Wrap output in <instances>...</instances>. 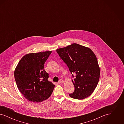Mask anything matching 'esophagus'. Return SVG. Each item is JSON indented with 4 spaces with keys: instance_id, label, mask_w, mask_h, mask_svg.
<instances>
[{
    "instance_id": "1",
    "label": "esophagus",
    "mask_w": 124,
    "mask_h": 124,
    "mask_svg": "<svg viewBox=\"0 0 124 124\" xmlns=\"http://www.w3.org/2000/svg\"><path fill=\"white\" fill-rule=\"evenodd\" d=\"M64 82V80H63V79H60L59 80V83H60V84H62V83H63Z\"/></svg>"
}]
</instances>
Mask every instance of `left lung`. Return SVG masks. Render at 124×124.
Listing matches in <instances>:
<instances>
[{"label": "left lung", "mask_w": 124, "mask_h": 124, "mask_svg": "<svg viewBox=\"0 0 124 124\" xmlns=\"http://www.w3.org/2000/svg\"><path fill=\"white\" fill-rule=\"evenodd\" d=\"M60 58L67 65L75 87L71 98L83 100L94 91L100 79V69L94 53L88 47L73 43L57 49Z\"/></svg>", "instance_id": "obj_1"}]
</instances>
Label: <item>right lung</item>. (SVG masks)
<instances>
[{
    "label": "right lung",
    "mask_w": 124,
    "mask_h": 124,
    "mask_svg": "<svg viewBox=\"0 0 124 124\" xmlns=\"http://www.w3.org/2000/svg\"><path fill=\"white\" fill-rule=\"evenodd\" d=\"M52 53L46 51L27 54L20 59L14 71L18 90L30 101L41 102L52 94L55 85L48 80L45 63Z\"/></svg>",
    "instance_id": "add662e5"
}]
</instances>
